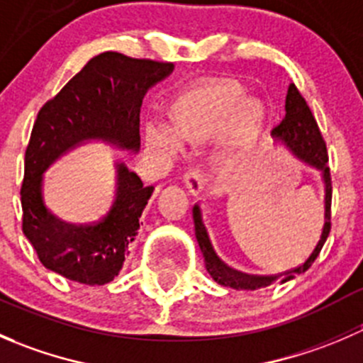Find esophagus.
<instances>
[{
  "label": "esophagus",
  "mask_w": 363,
  "mask_h": 363,
  "mask_svg": "<svg viewBox=\"0 0 363 363\" xmlns=\"http://www.w3.org/2000/svg\"><path fill=\"white\" fill-rule=\"evenodd\" d=\"M182 179H184L186 188H188L189 191L193 193V195H196V193L202 191L203 172H202V168H200V167H191V168H189L188 172H184Z\"/></svg>",
  "instance_id": "1"
}]
</instances>
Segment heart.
Segmentation results:
<instances>
[{"mask_svg":"<svg viewBox=\"0 0 363 363\" xmlns=\"http://www.w3.org/2000/svg\"><path fill=\"white\" fill-rule=\"evenodd\" d=\"M242 104L239 89L230 86H212L184 94L168 108V128L149 126L145 140L164 155L177 149V140L191 145L218 138L232 121L226 149L218 163L225 172H232L242 163L255 145L265 124V112L256 101ZM234 119L232 120L231 117Z\"/></svg>","mask_w":363,"mask_h":363,"instance_id":"1","label":"heart"}]
</instances>
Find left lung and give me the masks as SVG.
<instances>
[{
    "mask_svg": "<svg viewBox=\"0 0 363 363\" xmlns=\"http://www.w3.org/2000/svg\"><path fill=\"white\" fill-rule=\"evenodd\" d=\"M281 140L286 142L288 147L298 155L300 158L306 160L307 163L314 164L323 172L325 177V226L321 232L320 240H318L316 247L311 252L309 258L302 263V265L295 267V269L286 270V272L276 274V276H251V274H242L235 269H230L226 263L219 259L216 255L214 247H212L211 240H208L207 230H205L202 218H200V208L193 207V223H195V235L199 240V246L202 250L205 267L207 272L211 274L212 279L216 283L223 284V286H230L233 290H258V288L270 286L276 281L286 283V281L294 279L296 274H302L309 269L314 263V259L320 255L321 247L327 242V237L332 228V177L330 168H328V152L325 138L321 135L320 126H318L316 119H314L313 112H311L309 105L303 100L302 93L295 84H291L288 89L286 96V117L283 123L274 130Z\"/></svg>",
    "mask_w": 363,
    "mask_h": 363,
    "instance_id": "left-lung-1",
    "label": "left lung"
}]
</instances>
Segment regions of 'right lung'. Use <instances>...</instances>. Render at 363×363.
<instances>
[{"instance_id": "1", "label": "right lung", "mask_w": 363, "mask_h": 363, "mask_svg": "<svg viewBox=\"0 0 363 363\" xmlns=\"http://www.w3.org/2000/svg\"><path fill=\"white\" fill-rule=\"evenodd\" d=\"M172 68L168 61L101 52L40 108L26 147L23 232L42 265L52 272L94 286L111 283L123 269L155 186H144L135 172L119 164V189L111 211L93 225L77 226L45 208L42 174L57 156L87 138L138 151L142 98Z\"/></svg>"}]
</instances>
